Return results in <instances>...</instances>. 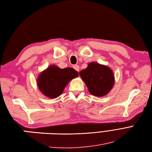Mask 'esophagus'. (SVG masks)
Here are the masks:
<instances>
[{
    "mask_svg": "<svg viewBox=\"0 0 152 152\" xmlns=\"http://www.w3.org/2000/svg\"><path fill=\"white\" fill-rule=\"evenodd\" d=\"M73 68L75 69L76 71H77V72H79V66L78 65L73 66Z\"/></svg>",
    "mask_w": 152,
    "mask_h": 152,
    "instance_id": "esophagus-1",
    "label": "esophagus"
}]
</instances>
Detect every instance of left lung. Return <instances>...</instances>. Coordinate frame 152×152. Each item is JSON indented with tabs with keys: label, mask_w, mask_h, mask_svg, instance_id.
<instances>
[{
	"label": "left lung",
	"mask_w": 152,
	"mask_h": 152,
	"mask_svg": "<svg viewBox=\"0 0 152 152\" xmlns=\"http://www.w3.org/2000/svg\"><path fill=\"white\" fill-rule=\"evenodd\" d=\"M79 75L85 81L91 94L97 97L106 95L114 84L113 71L107 66L98 63L91 62Z\"/></svg>",
	"instance_id": "8db88e82"
}]
</instances>
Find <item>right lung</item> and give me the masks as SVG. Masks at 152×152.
Returning a JSON list of instances; mask_svg holds the SVG:
<instances>
[{
    "label": "right lung",
    "mask_w": 152,
    "mask_h": 152,
    "mask_svg": "<svg viewBox=\"0 0 152 152\" xmlns=\"http://www.w3.org/2000/svg\"><path fill=\"white\" fill-rule=\"evenodd\" d=\"M78 76V72L72 67L61 69L56 66H50L40 74L37 83L45 96L55 98L62 94L69 80Z\"/></svg>",
    "instance_id": "right-lung-1"
}]
</instances>
